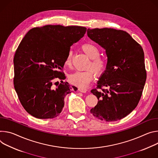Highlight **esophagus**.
I'll list each match as a JSON object with an SVG mask.
<instances>
[{
  "label": "esophagus",
  "instance_id": "obj_1",
  "mask_svg": "<svg viewBox=\"0 0 158 158\" xmlns=\"http://www.w3.org/2000/svg\"><path fill=\"white\" fill-rule=\"evenodd\" d=\"M78 90L80 92H82V93H85L87 92V90L86 89H84V88H79L78 89Z\"/></svg>",
  "mask_w": 158,
  "mask_h": 158
}]
</instances>
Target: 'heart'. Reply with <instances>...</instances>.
<instances>
[{
    "mask_svg": "<svg viewBox=\"0 0 158 158\" xmlns=\"http://www.w3.org/2000/svg\"><path fill=\"white\" fill-rule=\"evenodd\" d=\"M81 49L84 53L91 59L87 65L89 69L83 72H76L69 76V81L73 85L84 88L88 85L94 78V73L97 75H102L107 66L106 60L100 57L98 48L92 43H85L81 46ZM72 52H69L64 61V64L67 66L72 64Z\"/></svg>",
    "mask_w": 158,
    "mask_h": 158,
    "instance_id": "1",
    "label": "heart"
}]
</instances>
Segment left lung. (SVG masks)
Segmentation results:
<instances>
[{"mask_svg": "<svg viewBox=\"0 0 158 158\" xmlns=\"http://www.w3.org/2000/svg\"><path fill=\"white\" fill-rule=\"evenodd\" d=\"M87 35L106 50L107 66L91 92L98 98L90 110L107 122L120 120L137 106L146 80L143 49L126 31L112 28L88 29ZM102 86L107 89H101Z\"/></svg>", "mask_w": 158, "mask_h": 158, "instance_id": "8db88e82", "label": "left lung"}]
</instances>
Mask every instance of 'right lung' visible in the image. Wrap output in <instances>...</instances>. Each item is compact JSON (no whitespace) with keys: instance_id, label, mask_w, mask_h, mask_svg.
Segmentation results:
<instances>
[{"instance_id":"1","label":"right lung","mask_w":158,"mask_h":158,"mask_svg":"<svg viewBox=\"0 0 158 158\" xmlns=\"http://www.w3.org/2000/svg\"><path fill=\"white\" fill-rule=\"evenodd\" d=\"M86 31L81 26L46 25L32 28L25 35L14 57V85L22 106L32 116L56 117L63 110L65 96L72 89L77 90L63 81L66 77L60 70L70 46L83 38ZM55 78L61 80L56 88Z\"/></svg>"}]
</instances>
